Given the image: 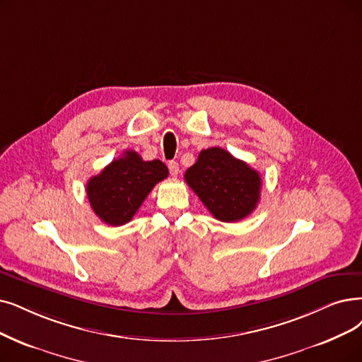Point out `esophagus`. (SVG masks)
Returning a JSON list of instances; mask_svg holds the SVG:
<instances>
[{"label":"esophagus","instance_id":"esophagus-1","mask_svg":"<svg viewBox=\"0 0 362 362\" xmlns=\"http://www.w3.org/2000/svg\"><path fill=\"white\" fill-rule=\"evenodd\" d=\"M168 168H169V172H170V175L172 177H177L178 175V172H180V165L177 163V162H169L168 163Z\"/></svg>","mask_w":362,"mask_h":362}]
</instances>
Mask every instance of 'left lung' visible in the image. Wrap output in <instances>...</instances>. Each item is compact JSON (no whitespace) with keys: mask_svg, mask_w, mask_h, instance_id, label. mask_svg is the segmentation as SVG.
Masks as SVG:
<instances>
[{"mask_svg":"<svg viewBox=\"0 0 362 362\" xmlns=\"http://www.w3.org/2000/svg\"><path fill=\"white\" fill-rule=\"evenodd\" d=\"M184 178L208 211L224 223L248 216L262 192L259 173L220 147L202 150Z\"/></svg>","mask_w":362,"mask_h":362,"instance_id":"left-lung-1","label":"left lung"}]
</instances>
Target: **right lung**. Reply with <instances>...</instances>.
Instances as JSON below:
<instances>
[{
    "instance_id": "right-lung-1",
    "label": "right lung",
    "mask_w": 362,
    "mask_h": 362,
    "mask_svg": "<svg viewBox=\"0 0 362 362\" xmlns=\"http://www.w3.org/2000/svg\"><path fill=\"white\" fill-rule=\"evenodd\" d=\"M168 168L160 160H142V157L127 150L115 158L86 185L93 212L110 226H123L146 200L153 187L168 178Z\"/></svg>"
}]
</instances>
